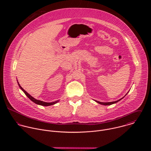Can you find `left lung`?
Instances as JSON below:
<instances>
[{
    "label": "left lung",
    "instance_id": "1",
    "mask_svg": "<svg viewBox=\"0 0 151 151\" xmlns=\"http://www.w3.org/2000/svg\"><path fill=\"white\" fill-rule=\"evenodd\" d=\"M124 98V97H123ZM123 98H121V99H120L119 100H118V101H114V102H99V101H96V102H98V104H101V105H112V104H116V103H117V102H119V101H120L121 99H122Z\"/></svg>",
    "mask_w": 151,
    "mask_h": 151
}]
</instances>
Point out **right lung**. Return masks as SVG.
<instances>
[{
    "mask_svg": "<svg viewBox=\"0 0 151 151\" xmlns=\"http://www.w3.org/2000/svg\"><path fill=\"white\" fill-rule=\"evenodd\" d=\"M18 84H19V86H20V88L22 90V91L24 92V93L27 96V97H28L30 100H31L32 102H34V103H35V104H37V105H42V106H50V105H54V104H56V103L59 101H56V102H50V103H49V102H45L37 100V99L34 98L32 96H31L29 93H28L22 88V86H20V85L19 84V82H18Z\"/></svg>",
    "mask_w": 151,
    "mask_h": 151,
    "instance_id": "add662e5",
    "label": "right lung"
}]
</instances>
